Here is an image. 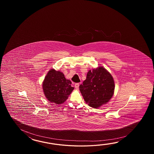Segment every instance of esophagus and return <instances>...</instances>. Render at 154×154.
Here are the masks:
<instances>
[{"instance_id":"esophagus-1","label":"esophagus","mask_w":154,"mask_h":154,"mask_svg":"<svg viewBox=\"0 0 154 154\" xmlns=\"http://www.w3.org/2000/svg\"><path fill=\"white\" fill-rule=\"evenodd\" d=\"M75 87L76 88H78L79 87V83H76L75 84Z\"/></svg>"}]
</instances>
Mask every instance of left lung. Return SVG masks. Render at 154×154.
<instances>
[{"label": "left lung", "instance_id": "1", "mask_svg": "<svg viewBox=\"0 0 154 154\" xmlns=\"http://www.w3.org/2000/svg\"><path fill=\"white\" fill-rule=\"evenodd\" d=\"M88 106L97 108L106 104L114 94L115 82L111 74L103 67L89 70L86 79L79 86Z\"/></svg>", "mask_w": 154, "mask_h": 154}]
</instances>
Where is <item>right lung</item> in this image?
I'll list each match as a JSON object with an SVG mask.
<instances>
[{
	"mask_svg": "<svg viewBox=\"0 0 154 154\" xmlns=\"http://www.w3.org/2000/svg\"><path fill=\"white\" fill-rule=\"evenodd\" d=\"M72 82L66 79L64 74L54 69L50 70L43 82V90L49 101L62 104L68 98L74 88Z\"/></svg>",
	"mask_w": 154,
	"mask_h": 154,
	"instance_id": "add662e5",
	"label": "right lung"
}]
</instances>
